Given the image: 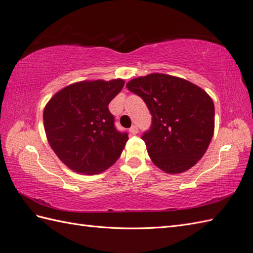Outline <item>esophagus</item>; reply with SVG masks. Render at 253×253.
<instances>
[{"mask_svg": "<svg viewBox=\"0 0 253 253\" xmlns=\"http://www.w3.org/2000/svg\"><path fill=\"white\" fill-rule=\"evenodd\" d=\"M137 132H138V128H137L136 126H132L130 127V133L133 134V135H135V134H137Z\"/></svg>", "mask_w": 253, "mask_h": 253, "instance_id": "esophagus-1", "label": "esophagus"}]
</instances>
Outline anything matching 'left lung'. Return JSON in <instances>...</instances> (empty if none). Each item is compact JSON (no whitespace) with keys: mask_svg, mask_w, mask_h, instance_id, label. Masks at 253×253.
<instances>
[{"mask_svg":"<svg viewBox=\"0 0 253 253\" xmlns=\"http://www.w3.org/2000/svg\"><path fill=\"white\" fill-rule=\"evenodd\" d=\"M153 116L142 138L151 161L166 173L189 170L203 158L214 132V104L206 91L182 78L150 74L126 83Z\"/></svg>","mask_w":253,"mask_h":253,"instance_id":"left-lung-1","label":"left lung"}]
</instances>
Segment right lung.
<instances>
[{
	"label": "right lung",
	"mask_w": 253,
	"mask_h": 253,
	"mask_svg": "<svg viewBox=\"0 0 253 253\" xmlns=\"http://www.w3.org/2000/svg\"><path fill=\"white\" fill-rule=\"evenodd\" d=\"M123 85L122 79L80 81L48 100L44 130L54 153L70 170L92 175L119 159L128 137L116 130L108 105Z\"/></svg>",
	"instance_id": "add662e5"
}]
</instances>
